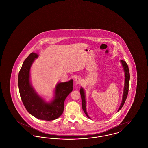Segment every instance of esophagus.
Wrapping results in <instances>:
<instances>
[{
  "instance_id": "34e87169",
  "label": "esophagus",
  "mask_w": 148,
  "mask_h": 148,
  "mask_svg": "<svg viewBox=\"0 0 148 148\" xmlns=\"http://www.w3.org/2000/svg\"><path fill=\"white\" fill-rule=\"evenodd\" d=\"M82 82H83V80L80 77H77L75 79V83H76V84H81L82 83Z\"/></svg>"
}]
</instances>
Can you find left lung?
Returning <instances> with one entry per match:
<instances>
[{
    "label": "left lung",
    "instance_id": "obj_1",
    "mask_svg": "<svg viewBox=\"0 0 148 148\" xmlns=\"http://www.w3.org/2000/svg\"><path fill=\"white\" fill-rule=\"evenodd\" d=\"M121 63H122L123 67L124 68V70L125 72V84H124V93H123V99H122V102L119 108L118 109V112L121 109L123 106H124L125 100L127 99V94L129 92V80H130V73H129V68L127 66V64L125 61L121 60ZM80 95H81V98H82V108L84 111L85 114L87 116L88 118H90L89 116H88V114L86 113V101H85V93L84 92V90L83 88H81L80 90Z\"/></svg>",
    "mask_w": 148,
    "mask_h": 148
}]
</instances>
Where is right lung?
<instances>
[{"label": "right lung", "instance_id": "obj_1", "mask_svg": "<svg viewBox=\"0 0 148 148\" xmlns=\"http://www.w3.org/2000/svg\"><path fill=\"white\" fill-rule=\"evenodd\" d=\"M38 56L32 53L24 60L18 75V86L22 102L27 111L36 118L53 120L63 113L65 99L72 92L73 80L60 83L56 85L55 99L50 103H45L32 87L29 71L32 64Z\"/></svg>", "mask_w": 148, "mask_h": 148}]
</instances>
